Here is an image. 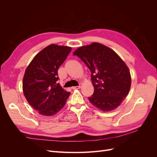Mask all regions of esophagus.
Here are the masks:
<instances>
[{"instance_id":"34e87169","label":"esophagus","mask_w":157,"mask_h":157,"mask_svg":"<svg viewBox=\"0 0 157 157\" xmlns=\"http://www.w3.org/2000/svg\"><path fill=\"white\" fill-rule=\"evenodd\" d=\"M80 88H81V86H73V87H72V88H73V90H78V89H80Z\"/></svg>"}]
</instances>
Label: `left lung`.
<instances>
[{
    "label": "left lung",
    "instance_id": "left-lung-1",
    "mask_svg": "<svg viewBox=\"0 0 157 157\" xmlns=\"http://www.w3.org/2000/svg\"><path fill=\"white\" fill-rule=\"evenodd\" d=\"M73 55L81 59L92 73L94 92L88 98L90 102L102 111L119 106L131 87L130 70L121 57L98 42L79 47Z\"/></svg>",
    "mask_w": 157,
    "mask_h": 157
}]
</instances>
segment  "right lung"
I'll list each match as a JSON object with an SVG mask.
<instances>
[{
    "label": "right lung",
    "instance_id": "right-lung-1",
    "mask_svg": "<svg viewBox=\"0 0 157 157\" xmlns=\"http://www.w3.org/2000/svg\"><path fill=\"white\" fill-rule=\"evenodd\" d=\"M72 48L52 44L39 52L27 66L23 78V92L30 105L43 116L58 113L70 92L59 83L58 69Z\"/></svg>",
    "mask_w": 157,
    "mask_h": 157
}]
</instances>
